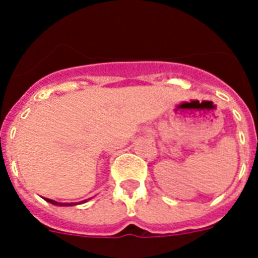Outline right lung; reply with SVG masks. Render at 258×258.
<instances>
[{"label": "right lung", "instance_id": "add662e5", "mask_svg": "<svg viewBox=\"0 0 258 258\" xmlns=\"http://www.w3.org/2000/svg\"><path fill=\"white\" fill-rule=\"evenodd\" d=\"M47 203L52 204V206H59V207H71V206H77V204H83V203L88 202V199L83 200V202H79V203H58L55 200H51V199H47V198H44Z\"/></svg>", "mask_w": 258, "mask_h": 258}]
</instances>
